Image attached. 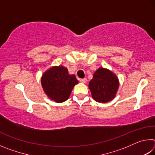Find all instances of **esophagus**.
<instances>
[{"instance_id":"esophagus-1","label":"esophagus","mask_w":155,"mask_h":155,"mask_svg":"<svg viewBox=\"0 0 155 155\" xmlns=\"http://www.w3.org/2000/svg\"><path fill=\"white\" fill-rule=\"evenodd\" d=\"M87 78H82V79H80V82L82 83H87Z\"/></svg>"}]
</instances>
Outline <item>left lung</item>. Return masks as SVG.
I'll list each match as a JSON object with an SVG mask.
<instances>
[{"label":"left lung","mask_w":155,"mask_h":155,"mask_svg":"<svg viewBox=\"0 0 155 155\" xmlns=\"http://www.w3.org/2000/svg\"><path fill=\"white\" fill-rule=\"evenodd\" d=\"M119 85L118 78L115 74L107 68H99L89 83V89L94 101L106 103L114 99Z\"/></svg>","instance_id":"obj_1"}]
</instances>
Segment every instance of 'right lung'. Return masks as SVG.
<instances>
[{"label": "right lung", "mask_w": 155, "mask_h": 155, "mask_svg": "<svg viewBox=\"0 0 155 155\" xmlns=\"http://www.w3.org/2000/svg\"><path fill=\"white\" fill-rule=\"evenodd\" d=\"M41 87L49 99L63 103L69 98L72 90L78 83L74 74H70L68 68L63 65L52 66L41 76Z\"/></svg>", "instance_id": "obj_1"}]
</instances>
